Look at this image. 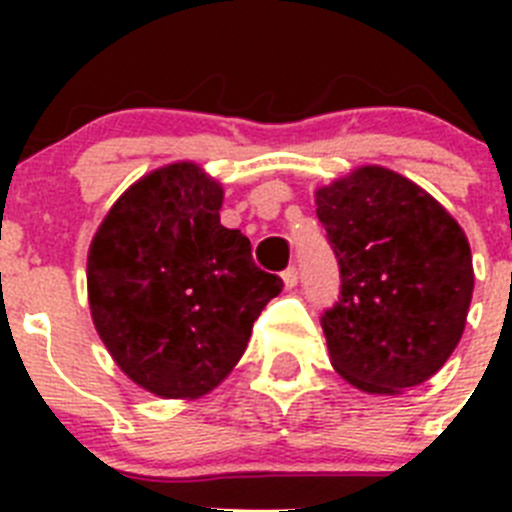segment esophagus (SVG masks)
<instances>
[{
  "label": "esophagus",
  "mask_w": 512,
  "mask_h": 512,
  "mask_svg": "<svg viewBox=\"0 0 512 512\" xmlns=\"http://www.w3.org/2000/svg\"><path fill=\"white\" fill-rule=\"evenodd\" d=\"M282 279H284V287L287 289L297 287V279H300V274H297V266H287L282 274Z\"/></svg>",
  "instance_id": "obj_1"
}]
</instances>
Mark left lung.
I'll list each match as a JSON object with an SVG mask.
<instances>
[{"label":"left lung","mask_w":512,"mask_h":512,"mask_svg":"<svg viewBox=\"0 0 512 512\" xmlns=\"http://www.w3.org/2000/svg\"><path fill=\"white\" fill-rule=\"evenodd\" d=\"M341 271L323 312L330 364L359 390L395 395L446 364L472 302V251L431 194L382 166L315 192Z\"/></svg>","instance_id":"1"}]
</instances>
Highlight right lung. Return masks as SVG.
<instances>
[{
	"label": "right lung",
	"mask_w": 512,
	"mask_h": 512,
	"mask_svg": "<svg viewBox=\"0 0 512 512\" xmlns=\"http://www.w3.org/2000/svg\"><path fill=\"white\" fill-rule=\"evenodd\" d=\"M220 207L223 187L200 166L169 164L122 194L89 246L94 328L122 372L166 400L223 382L284 287Z\"/></svg>",
	"instance_id": "add662e5"
}]
</instances>
